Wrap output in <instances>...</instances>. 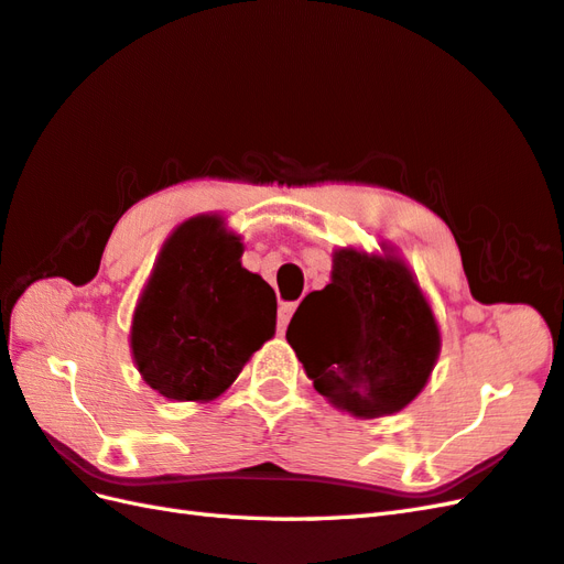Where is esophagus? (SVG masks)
I'll return each mask as SVG.
<instances>
[{"label":"esophagus","mask_w":564,"mask_h":564,"mask_svg":"<svg viewBox=\"0 0 564 564\" xmlns=\"http://www.w3.org/2000/svg\"><path fill=\"white\" fill-rule=\"evenodd\" d=\"M295 307H297V303H281V307H279V332H285V326H288V322H291Z\"/></svg>","instance_id":"34e87169"}]
</instances>
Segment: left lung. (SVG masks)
Wrapping results in <instances>:
<instances>
[{"instance_id":"left-lung-1","label":"left lung","mask_w":564,"mask_h":564,"mask_svg":"<svg viewBox=\"0 0 564 564\" xmlns=\"http://www.w3.org/2000/svg\"><path fill=\"white\" fill-rule=\"evenodd\" d=\"M285 338L314 389L358 417L409 405L440 352L437 322L411 271L356 250L334 254L332 283L300 303Z\"/></svg>"}]
</instances>
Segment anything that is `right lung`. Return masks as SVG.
<instances>
[{
    "instance_id": "add662e5",
    "label": "right lung",
    "mask_w": 564,
    "mask_h": 564,
    "mask_svg": "<svg viewBox=\"0 0 564 564\" xmlns=\"http://www.w3.org/2000/svg\"><path fill=\"white\" fill-rule=\"evenodd\" d=\"M240 257L218 216L182 223L163 245L134 312L132 352L165 399H216L273 336L276 293Z\"/></svg>"
}]
</instances>
